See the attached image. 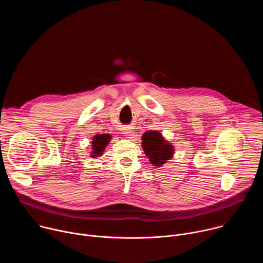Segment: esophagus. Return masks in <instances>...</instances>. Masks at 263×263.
<instances>
[{
	"label": "esophagus",
	"mask_w": 263,
	"mask_h": 263,
	"mask_svg": "<svg viewBox=\"0 0 263 263\" xmlns=\"http://www.w3.org/2000/svg\"><path fill=\"white\" fill-rule=\"evenodd\" d=\"M121 131H122V133L127 137V138H132V130H131V128L130 127H123L122 129H121Z\"/></svg>",
	"instance_id": "1"
}]
</instances>
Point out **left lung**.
Wrapping results in <instances>:
<instances>
[{"label": "left lung", "mask_w": 263, "mask_h": 263, "mask_svg": "<svg viewBox=\"0 0 263 263\" xmlns=\"http://www.w3.org/2000/svg\"><path fill=\"white\" fill-rule=\"evenodd\" d=\"M141 146L149 162L155 166L163 165L174 156V145L158 131H146L141 136Z\"/></svg>", "instance_id": "1"}]
</instances>
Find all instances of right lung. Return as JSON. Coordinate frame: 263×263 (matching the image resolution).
Returning <instances> with one entry per match:
<instances>
[{
	"mask_svg": "<svg viewBox=\"0 0 263 263\" xmlns=\"http://www.w3.org/2000/svg\"><path fill=\"white\" fill-rule=\"evenodd\" d=\"M111 140V135L104 133V134H97L93 136L91 141V149L90 157L97 158L103 155L106 146L108 145L109 141Z\"/></svg>",
	"mask_w": 263,
	"mask_h": 263,
	"instance_id": "obj_1",
	"label": "right lung"
}]
</instances>
